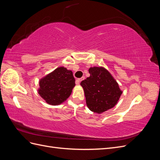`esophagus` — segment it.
Wrapping results in <instances>:
<instances>
[{"label": "esophagus", "instance_id": "34e87169", "mask_svg": "<svg viewBox=\"0 0 160 160\" xmlns=\"http://www.w3.org/2000/svg\"><path fill=\"white\" fill-rule=\"evenodd\" d=\"M84 79H85L84 77H82L81 78H79V79H76V83H77V84H79L80 82H81L82 80H83Z\"/></svg>", "mask_w": 160, "mask_h": 160}]
</instances>
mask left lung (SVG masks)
Returning <instances> with one entry per match:
<instances>
[{"mask_svg": "<svg viewBox=\"0 0 160 160\" xmlns=\"http://www.w3.org/2000/svg\"><path fill=\"white\" fill-rule=\"evenodd\" d=\"M90 77L81 82L88 108L101 113L117 104L122 91L109 72L103 67H91Z\"/></svg>", "mask_w": 160, "mask_h": 160, "instance_id": "left-lung-1", "label": "left lung"}]
</instances>
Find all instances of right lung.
<instances>
[{
    "label": "right lung",
    "instance_id": "obj_1",
    "mask_svg": "<svg viewBox=\"0 0 160 160\" xmlns=\"http://www.w3.org/2000/svg\"><path fill=\"white\" fill-rule=\"evenodd\" d=\"M75 81L71 71L63 67H58L40 80L38 93L47 103L59 105L70 96Z\"/></svg>",
    "mask_w": 160,
    "mask_h": 160
}]
</instances>
